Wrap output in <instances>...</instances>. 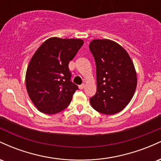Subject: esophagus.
<instances>
[{"instance_id":"34e87169","label":"esophagus","mask_w":161,"mask_h":161,"mask_svg":"<svg viewBox=\"0 0 161 161\" xmlns=\"http://www.w3.org/2000/svg\"><path fill=\"white\" fill-rule=\"evenodd\" d=\"M85 86H86V85L82 84V85H81V86H79V89H83V88H85Z\"/></svg>"}]
</instances>
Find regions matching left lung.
Listing matches in <instances>:
<instances>
[{
	"label": "left lung",
	"instance_id": "1",
	"mask_svg": "<svg viewBox=\"0 0 161 161\" xmlns=\"http://www.w3.org/2000/svg\"><path fill=\"white\" fill-rule=\"evenodd\" d=\"M90 51L96 64L97 92L90 99L95 110L106 115L120 112L130 102L137 86L132 59L119 44L110 39H95Z\"/></svg>",
	"mask_w": 161,
	"mask_h": 161
}]
</instances>
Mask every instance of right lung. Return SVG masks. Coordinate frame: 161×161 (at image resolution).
I'll use <instances>...</instances> for the list:
<instances>
[{"instance_id": "right-lung-1", "label": "right lung", "mask_w": 161, "mask_h": 161, "mask_svg": "<svg viewBox=\"0 0 161 161\" xmlns=\"http://www.w3.org/2000/svg\"><path fill=\"white\" fill-rule=\"evenodd\" d=\"M83 40L52 37L38 47L28 65L25 86L31 101L40 112L55 114L68 107L78 86L70 81L68 65Z\"/></svg>"}]
</instances>
